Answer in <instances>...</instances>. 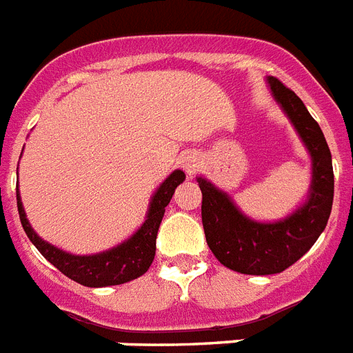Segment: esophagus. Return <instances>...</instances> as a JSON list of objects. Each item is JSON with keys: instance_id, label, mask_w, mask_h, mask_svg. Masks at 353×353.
I'll use <instances>...</instances> for the list:
<instances>
[{"instance_id": "1", "label": "esophagus", "mask_w": 353, "mask_h": 353, "mask_svg": "<svg viewBox=\"0 0 353 353\" xmlns=\"http://www.w3.org/2000/svg\"><path fill=\"white\" fill-rule=\"evenodd\" d=\"M199 167H201V159L197 158L195 154H190V156H186V158L183 159V168H185V172L188 174V176L197 174Z\"/></svg>"}]
</instances>
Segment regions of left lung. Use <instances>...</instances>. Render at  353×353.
Returning a JSON list of instances; mask_svg holds the SVG:
<instances>
[{
	"label": "left lung",
	"instance_id": "1",
	"mask_svg": "<svg viewBox=\"0 0 353 353\" xmlns=\"http://www.w3.org/2000/svg\"><path fill=\"white\" fill-rule=\"evenodd\" d=\"M272 97L291 118L312 158L309 201L280 222H254L236 210L224 192L199 177L203 192V228L215 259L242 274H274L303 256L327 226L334 201L332 156L318 121L292 90L269 77Z\"/></svg>",
	"mask_w": 353,
	"mask_h": 353
}]
</instances>
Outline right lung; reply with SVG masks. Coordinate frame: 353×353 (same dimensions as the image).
Segmentation results:
<instances>
[{
    "instance_id": "obj_1",
    "label": "right lung",
    "mask_w": 353,
    "mask_h": 353,
    "mask_svg": "<svg viewBox=\"0 0 353 353\" xmlns=\"http://www.w3.org/2000/svg\"><path fill=\"white\" fill-rule=\"evenodd\" d=\"M183 181H185V172H172L167 177V181L163 183L158 192L154 194L152 201H150L149 215H147L143 226L118 248H112L105 253L91 254V256H77V254L64 253L35 235L30 222L26 221L25 210H23L19 199V190H16L17 212H19L23 230L32 241V244L62 274H66L68 278L85 287L120 285V283L131 282L134 278L141 276L150 268L154 254H156V236H158L159 224L165 215V208L170 203L176 188Z\"/></svg>"
}]
</instances>
